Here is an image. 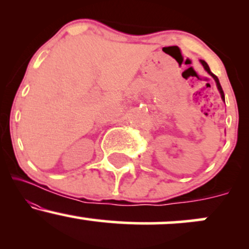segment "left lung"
I'll return each mask as SVG.
<instances>
[{
  "label": "left lung",
  "instance_id": "left-lung-1",
  "mask_svg": "<svg viewBox=\"0 0 249 249\" xmlns=\"http://www.w3.org/2000/svg\"><path fill=\"white\" fill-rule=\"evenodd\" d=\"M200 62H201L202 67H204V68H205V70H206V71H207V72H208V73H210V75H211V76H212V77H213V78H214V81H215V83H216V87H218V90L220 91V95H221V98H222V101H224V102H225V95H224V90H222L221 85H220V82H219L218 77H216V76H215V75H214V73L212 72V71H211V69H210V67H208V64H207V63H206V62H205V61H202V59H201V61H200Z\"/></svg>",
  "mask_w": 249,
  "mask_h": 249
}]
</instances>
